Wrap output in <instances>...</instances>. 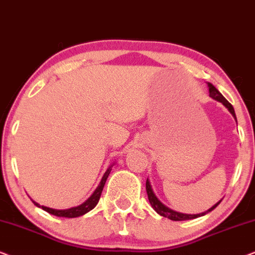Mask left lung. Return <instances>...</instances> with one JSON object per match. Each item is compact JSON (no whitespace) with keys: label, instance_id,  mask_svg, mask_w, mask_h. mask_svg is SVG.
<instances>
[{"label":"left lung","instance_id":"left-lung-1","mask_svg":"<svg viewBox=\"0 0 255 255\" xmlns=\"http://www.w3.org/2000/svg\"><path fill=\"white\" fill-rule=\"evenodd\" d=\"M208 87H209V96L211 97V99H214L216 101H218V102H221L223 106H224L226 109H228L230 113H231V115L233 117H235V120L237 121V117H236V113H235V109H233L232 104L229 103V101L225 99L224 96L222 95L221 93H219V90L216 88V87L212 85V83L208 82ZM146 191H147V196H148V201L149 203H151L152 208L154 209V210L158 212V214L160 216H162V217H167L169 218L170 221H188V219H194V218H197V217H201V216H204L209 214V212L214 210V209L217 207V205L221 203L222 200L217 202L215 205H212V207L210 209H208L207 211L204 212H201V214H197V215H188V214H182V212H177L175 210H172V209L166 207L165 204L162 203L161 201L159 200L158 197L155 196L154 191H153L152 189V186L151 183H149L148 179L146 180Z\"/></svg>","mask_w":255,"mask_h":255}]
</instances>
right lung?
I'll use <instances>...</instances> for the list:
<instances>
[{"mask_svg": "<svg viewBox=\"0 0 255 255\" xmlns=\"http://www.w3.org/2000/svg\"><path fill=\"white\" fill-rule=\"evenodd\" d=\"M115 163H111V165L108 167L106 173L103 174L102 179H101L99 186L96 187V189L94 190V193L90 195V196L87 198V200L83 202L82 204L78 205V207H73V208H69V209H52V208H48V207H44V205H40L38 204L37 202L32 201L34 205L38 208H41L43 210L47 211L48 214L51 215H54L57 216V217H66V218H75V217H80V216L87 214V212H89L90 210H93L94 208L96 207V204L99 203L100 201V197H101V194H102V190L104 188V184H106V181L108 179V176H109V174L111 172V168H113V166Z\"/></svg>", "mask_w": 255, "mask_h": 255, "instance_id": "right-lung-1", "label": "right lung"}]
</instances>
